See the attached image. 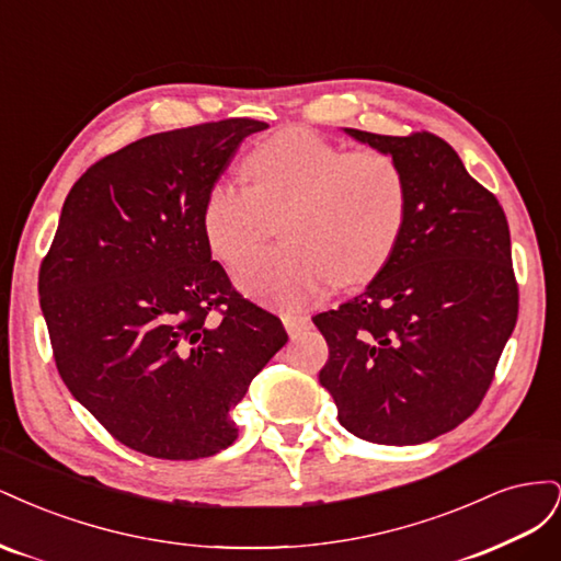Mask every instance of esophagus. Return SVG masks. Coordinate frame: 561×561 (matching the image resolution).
Returning a JSON list of instances; mask_svg holds the SVG:
<instances>
[{
  "instance_id": "1",
  "label": "esophagus",
  "mask_w": 561,
  "mask_h": 561,
  "mask_svg": "<svg viewBox=\"0 0 561 561\" xmlns=\"http://www.w3.org/2000/svg\"><path fill=\"white\" fill-rule=\"evenodd\" d=\"M283 325L287 330V334H299L304 330L311 328V318L309 316H301V313H283Z\"/></svg>"
}]
</instances>
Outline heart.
I'll list each match as a JSON object with an SVG mask.
<instances>
[{
    "label": "heart",
    "instance_id": "1",
    "mask_svg": "<svg viewBox=\"0 0 561 561\" xmlns=\"http://www.w3.org/2000/svg\"><path fill=\"white\" fill-rule=\"evenodd\" d=\"M250 186L217 180L201 206L215 257L243 264L283 219L287 245L260 254L239 283L252 297L297 309L332 283H369L393 257L407 219V178L381 149L344 151L307 128H283L243 161Z\"/></svg>",
    "mask_w": 561,
    "mask_h": 561
}]
</instances>
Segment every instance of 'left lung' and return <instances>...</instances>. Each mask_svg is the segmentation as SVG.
I'll return each mask as SVG.
<instances>
[{"label": "left lung", "mask_w": 561, "mask_h": 561, "mask_svg": "<svg viewBox=\"0 0 561 561\" xmlns=\"http://www.w3.org/2000/svg\"><path fill=\"white\" fill-rule=\"evenodd\" d=\"M346 133L393 157L410 196L381 274L313 316L330 348L318 379L355 437L421 445L463 423L494 381L519 309L511 229L496 196L437 135Z\"/></svg>", "instance_id": "obj_1"}]
</instances>
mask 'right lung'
<instances>
[{"instance_id":"1","label":"right lung","mask_w":561,"mask_h":561,"mask_svg":"<svg viewBox=\"0 0 561 561\" xmlns=\"http://www.w3.org/2000/svg\"><path fill=\"white\" fill-rule=\"evenodd\" d=\"M254 118L147 135L83 173L39 268V304L70 393L118 443L165 461L227 449L229 412L285 346L236 293L201 206ZM218 316L215 317L214 313Z\"/></svg>"}]
</instances>
